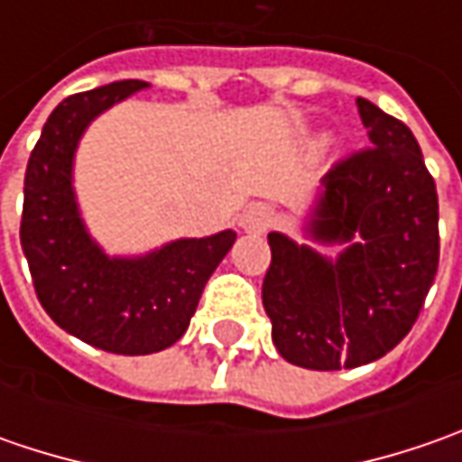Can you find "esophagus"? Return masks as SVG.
Returning a JSON list of instances; mask_svg holds the SVG:
<instances>
[{
    "mask_svg": "<svg viewBox=\"0 0 462 462\" xmlns=\"http://www.w3.org/2000/svg\"><path fill=\"white\" fill-rule=\"evenodd\" d=\"M275 223V213L267 205H252L244 216H241V228L246 234H264L270 226Z\"/></svg>",
    "mask_w": 462,
    "mask_h": 462,
    "instance_id": "1",
    "label": "esophagus"
}]
</instances>
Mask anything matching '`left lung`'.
Returning a JSON list of instances; mask_svg holds the SVG:
<instances>
[{"instance_id":"obj_1","label":"left lung","mask_w":462,"mask_h":462,"mask_svg":"<svg viewBox=\"0 0 462 462\" xmlns=\"http://www.w3.org/2000/svg\"><path fill=\"white\" fill-rule=\"evenodd\" d=\"M373 149L328 169L306 236L337 257L273 231L262 303L277 352L298 367L381 360L411 331L439 262V205L414 134L357 97Z\"/></svg>"}]
</instances>
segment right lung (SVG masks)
Wrapping results in <instances>:
<instances>
[{"label":"right lung","instance_id":"right-lung-1","mask_svg":"<svg viewBox=\"0 0 462 462\" xmlns=\"http://www.w3.org/2000/svg\"><path fill=\"white\" fill-rule=\"evenodd\" d=\"M149 84L113 81L66 97L45 120L25 171L20 244L45 313L87 345L152 355L189 327L208 277L234 246L231 228L110 257L89 236L74 192V156L89 123Z\"/></svg>","mask_w":462,"mask_h":462}]
</instances>
